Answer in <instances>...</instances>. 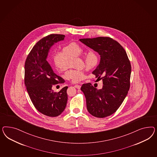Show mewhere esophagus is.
<instances>
[{
    "mask_svg": "<svg viewBox=\"0 0 157 157\" xmlns=\"http://www.w3.org/2000/svg\"><path fill=\"white\" fill-rule=\"evenodd\" d=\"M74 87L76 88V89H81V86L80 85H76L74 86Z\"/></svg>",
    "mask_w": 157,
    "mask_h": 157,
    "instance_id": "obj_1",
    "label": "esophagus"
}]
</instances>
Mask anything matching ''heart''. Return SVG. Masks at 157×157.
<instances>
[{
    "instance_id": "b5f03b06",
    "label": "heart",
    "mask_w": 157,
    "mask_h": 157,
    "mask_svg": "<svg viewBox=\"0 0 157 157\" xmlns=\"http://www.w3.org/2000/svg\"><path fill=\"white\" fill-rule=\"evenodd\" d=\"M83 52V49L77 43L70 42L64 45L62 51H56L53 53L52 60L53 63L57 70L63 71L68 67H73L74 62L72 59L79 57ZM98 59L95 53L90 52L86 56L85 64L88 70H92L97 65ZM66 76L71 79L75 83L85 80L86 78L85 74L80 70L69 69L66 73Z\"/></svg>"
}]
</instances>
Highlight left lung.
<instances>
[{"label": "left lung", "instance_id": "left-lung-1", "mask_svg": "<svg viewBox=\"0 0 157 157\" xmlns=\"http://www.w3.org/2000/svg\"><path fill=\"white\" fill-rule=\"evenodd\" d=\"M64 35L52 34L41 39L29 53L25 64V85L35 108L49 117H56L66 106L67 86L59 92L52 90V85L64 83L47 61L50 48L64 40Z\"/></svg>", "mask_w": 157, "mask_h": 157}]
</instances>
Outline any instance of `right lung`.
<instances>
[{
	"label": "right lung",
	"mask_w": 157,
	"mask_h": 157,
	"mask_svg": "<svg viewBox=\"0 0 157 157\" xmlns=\"http://www.w3.org/2000/svg\"><path fill=\"white\" fill-rule=\"evenodd\" d=\"M79 41L100 55V64L92 74L102 80L101 89L90 83L81 89L88 112L98 118L108 117L119 109L130 87L131 66L127 53L118 42L107 37L82 38Z\"/></svg>",
	"instance_id": "right-lung-1"
}]
</instances>
